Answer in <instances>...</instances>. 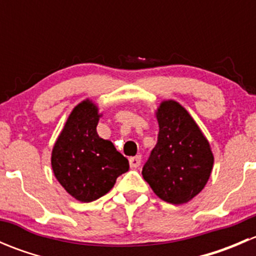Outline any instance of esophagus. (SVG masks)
Instances as JSON below:
<instances>
[{"label":"esophagus","instance_id":"1","mask_svg":"<svg viewBox=\"0 0 256 256\" xmlns=\"http://www.w3.org/2000/svg\"><path fill=\"white\" fill-rule=\"evenodd\" d=\"M128 162H130L131 168H138V167L141 164V156L131 157V158L128 160Z\"/></svg>","mask_w":256,"mask_h":256}]
</instances>
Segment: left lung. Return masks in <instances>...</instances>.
Listing matches in <instances>:
<instances>
[{
  "label": "left lung",
  "mask_w": 256,
  "mask_h": 256,
  "mask_svg": "<svg viewBox=\"0 0 256 256\" xmlns=\"http://www.w3.org/2000/svg\"><path fill=\"white\" fill-rule=\"evenodd\" d=\"M158 138L142 168L157 197L172 204L194 198L207 184L214 157L208 140L187 110L174 100L156 112Z\"/></svg>",
  "instance_id": "8db88e82"
}]
</instances>
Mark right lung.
Here are the masks:
<instances>
[{
  "label": "right lung",
  "mask_w": 256,
  "mask_h": 256,
  "mask_svg": "<svg viewBox=\"0 0 256 256\" xmlns=\"http://www.w3.org/2000/svg\"><path fill=\"white\" fill-rule=\"evenodd\" d=\"M99 109L86 99L69 115L52 151V168L64 190L80 202L106 194L116 178L128 171V161L112 141L96 132Z\"/></svg>",
  "instance_id": "right-lung-1"
}]
</instances>
